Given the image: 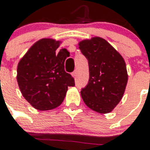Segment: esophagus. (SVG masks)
<instances>
[{
    "instance_id": "34e87169",
    "label": "esophagus",
    "mask_w": 150,
    "mask_h": 150,
    "mask_svg": "<svg viewBox=\"0 0 150 150\" xmlns=\"http://www.w3.org/2000/svg\"><path fill=\"white\" fill-rule=\"evenodd\" d=\"M72 76L74 78H75V77H76V76H77V70H75V71H73V72H72Z\"/></svg>"
}]
</instances>
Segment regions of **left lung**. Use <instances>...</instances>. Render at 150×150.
I'll return each mask as SVG.
<instances>
[{
  "label": "left lung",
  "mask_w": 150,
  "mask_h": 150,
  "mask_svg": "<svg viewBox=\"0 0 150 150\" xmlns=\"http://www.w3.org/2000/svg\"><path fill=\"white\" fill-rule=\"evenodd\" d=\"M88 60L89 79L81 96L87 107L100 114H107L123 97L128 82L125 60L104 39L93 37L79 43Z\"/></svg>",
  "instance_id": "1"
}]
</instances>
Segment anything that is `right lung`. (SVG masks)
<instances>
[{
	"mask_svg": "<svg viewBox=\"0 0 150 150\" xmlns=\"http://www.w3.org/2000/svg\"><path fill=\"white\" fill-rule=\"evenodd\" d=\"M61 41L43 38L36 42L18 62L17 82L24 98L39 110H49L61 104L74 78L64 71L68 51Z\"/></svg>",
	"mask_w": 150,
	"mask_h": 150,
	"instance_id": "right-lung-1",
	"label": "right lung"
}]
</instances>
